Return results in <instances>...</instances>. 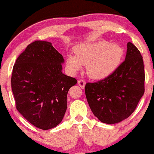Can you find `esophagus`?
Returning <instances> with one entry per match:
<instances>
[{"mask_svg": "<svg viewBox=\"0 0 154 154\" xmlns=\"http://www.w3.org/2000/svg\"><path fill=\"white\" fill-rule=\"evenodd\" d=\"M85 81L83 80V79H79L78 80V85L80 86L82 88H84L85 86Z\"/></svg>", "mask_w": 154, "mask_h": 154, "instance_id": "34e87169", "label": "esophagus"}]
</instances>
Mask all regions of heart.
Segmentation results:
<instances>
[{
  "label": "heart",
  "instance_id": "heart-1",
  "mask_svg": "<svg viewBox=\"0 0 154 154\" xmlns=\"http://www.w3.org/2000/svg\"><path fill=\"white\" fill-rule=\"evenodd\" d=\"M76 56L69 55L66 66L73 73L87 65V72L92 78L100 79L109 77L116 69L122 59L123 48L107 41L82 44L75 48Z\"/></svg>",
  "mask_w": 154,
  "mask_h": 154
}]
</instances>
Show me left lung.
<instances>
[{"mask_svg":"<svg viewBox=\"0 0 154 154\" xmlns=\"http://www.w3.org/2000/svg\"><path fill=\"white\" fill-rule=\"evenodd\" d=\"M145 71L140 52L128 43L125 60L109 77L88 82L85 95L93 114L103 123L116 124L135 110L144 94Z\"/></svg>","mask_w":154,"mask_h":154,"instance_id":"1","label":"left lung"}]
</instances>
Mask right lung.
<instances>
[{"label":"right lung","instance_id":"obj_1","mask_svg":"<svg viewBox=\"0 0 154 154\" xmlns=\"http://www.w3.org/2000/svg\"><path fill=\"white\" fill-rule=\"evenodd\" d=\"M63 56L50 42L36 40L19 56L14 65L11 88L16 107L39 129L49 130L62 121L67 93L77 79L62 73Z\"/></svg>","mask_w":154,"mask_h":154}]
</instances>
